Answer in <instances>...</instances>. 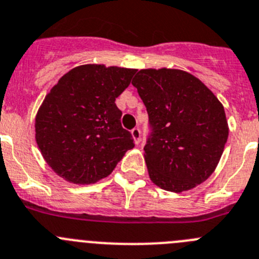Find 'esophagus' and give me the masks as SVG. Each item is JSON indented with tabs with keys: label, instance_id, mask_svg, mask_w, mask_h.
<instances>
[{
	"label": "esophagus",
	"instance_id": "esophagus-1",
	"mask_svg": "<svg viewBox=\"0 0 259 259\" xmlns=\"http://www.w3.org/2000/svg\"><path fill=\"white\" fill-rule=\"evenodd\" d=\"M132 137L134 138L135 144H139V143H141V141H142V138H141V129H139V127H134V129L132 130Z\"/></svg>",
	"mask_w": 259,
	"mask_h": 259
}]
</instances>
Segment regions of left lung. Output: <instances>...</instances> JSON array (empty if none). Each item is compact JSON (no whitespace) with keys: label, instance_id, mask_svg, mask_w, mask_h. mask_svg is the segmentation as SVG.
Here are the masks:
<instances>
[{"label":"left lung","instance_id":"1","mask_svg":"<svg viewBox=\"0 0 259 259\" xmlns=\"http://www.w3.org/2000/svg\"><path fill=\"white\" fill-rule=\"evenodd\" d=\"M133 85L147 108L144 158L151 180L168 192L193 189L211 176L228 142L221 102L199 79L176 69H144Z\"/></svg>","mask_w":259,"mask_h":259}]
</instances>
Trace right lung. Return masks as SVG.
I'll return each instance as SVG.
<instances>
[{"instance_id": "right-lung-1", "label": "right lung", "mask_w": 259, "mask_h": 259, "mask_svg": "<svg viewBox=\"0 0 259 259\" xmlns=\"http://www.w3.org/2000/svg\"><path fill=\"white\" fill-rule=\"evenodd\" d=\"M135 71L81 65L66 72L46 96L35 116V141L57 175L74 184H93L110 175L134 147L115 101Z\"/></svg>"}]
</instances>
